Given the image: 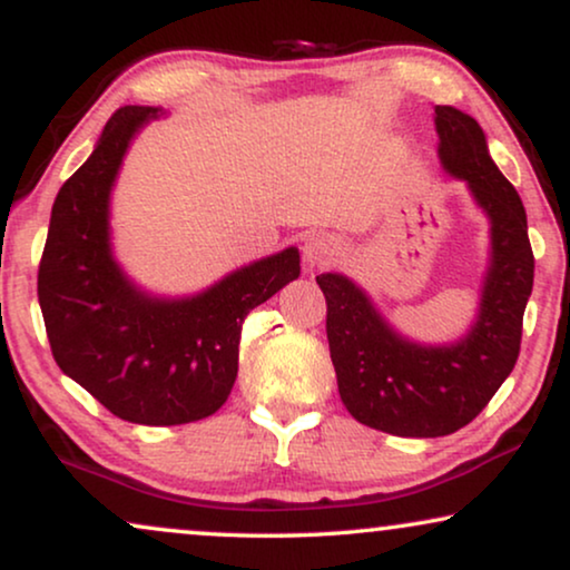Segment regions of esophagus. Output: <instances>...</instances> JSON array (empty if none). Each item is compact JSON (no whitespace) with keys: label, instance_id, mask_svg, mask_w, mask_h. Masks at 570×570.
I'll use <instances>...</instances> for the list:
<instances>
[{"label":"esophagus","instance_id":"esophagus-1","mask_svg":"<svg viewBox=\"0 0 570 570\" xmlns=\"http://www.w3.org/2000/svg\"><path fill=\"white\" fill-rule=\"evenodd\" d=\"M340 252V240L330 236V233H314L303 244V259H306L308 267H326V264L337 262Z\"/></svg>","mask_w":570,"mask_h":570}]
</instances>
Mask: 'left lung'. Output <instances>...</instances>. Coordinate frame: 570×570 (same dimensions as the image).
Segmentation results:
<instances>
[{"label":"left lung","mask_w":570,"mask_h":570,"mask_svg":"<svg viewBox=\"0 0 570 570\" xmlns=\"http://www.w3.org/2000/svg\"><path fill=\"white\" fill-rule=\"evenodd\" d=\"M443 168L464 178L490 217L493 262L480 316L462 342L420 347L389 330L368 298L342 275H318L326 340L340 396L357 423L392 435L435 439L472 423L509 379L521 350L534 254L519 194L488 155L480 124L435 106Z\"/></svg>","instance_id":"left-lung-1"}]
</instances>
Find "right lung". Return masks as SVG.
I'll use <instances>...</instances> for the list:
<instances>
[{"label":"right lung","mask_w":570,"mask_h":570,"mask_svg":"<svg viewBox=\"0 0 570 570\" xmlns=\"http://www.w3.org/2000/svg\"><path fill=\"white\" fill-rule=\"evenodd\" d=\"M158 108L124 106L53 199L38 303L53 361L116 417L181 425L213 415L238 376L248 311L301 275L298 248L248 264L186 301L147 298L108 248V194L135 131Z\"/></svg>","instance_id":"right-lung-1"}]
</instances>
